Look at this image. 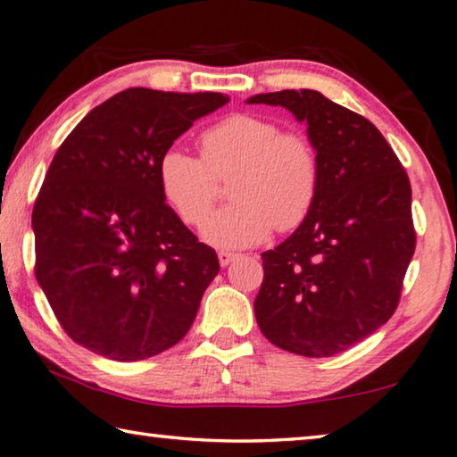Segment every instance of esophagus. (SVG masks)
I'll use <instances>...</instances> for the list:
<instances>
[{"mask_svg": "<svg viewBox=\"0 0 457 457\" xmlns=\"http://www.w3.org/2000/svg\"><path fill=\"white\" fill-rule=\"evenodd\" d=\"M218 258H220V264H221L223 268H226V266H229L231 262H234V260L237 258V253H234V252H220Z\"/></svg>", "mask_w": 457, "mask_h": 457, "instance_id": "34e87169", "label": "esophagus"}]
</instances>
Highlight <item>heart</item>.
I'll list each match as a JSON object with an SVG mask.
<instances>
[{"label": "heart", "mask_w": 457, "mask_h": 457, "mask_svg": "<svg viewBox=\"0 0 457 457\" xmlns=\"http://www.w3.org/2000/svg\"><path fill=\"white\" fill-rule=\"evenodd\" d=\"M204 159L179 146L159 159L157 175L167 204L187 226L206 218L231 172L229 206L204 223L207 244L226 250L250 247L278 231H292L311 215L320 191V157L303 133L282 130L274 119L231 114L201 137Z\"/></svg>", "instance_id": "obj_1"}]
</instances>
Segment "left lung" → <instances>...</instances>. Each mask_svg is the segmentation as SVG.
Instances as JSON below:
<instances>
[{"label": "left lung", "instance_id": "obj_1", "mask_svg": "<svg viewBox=\"0 0 457 457\" xmlns=\"http://www.w3.org/2000/svg\"><path fill=\"white\" fill-rule=\"evenodd\" d=\"M247 104L284 106L306 122L322 169L311 215L262 253L258 327L284 351L332 357L373 335L399 304L415 252L409 177L373 122L320 92H268Z\"/></svg>", "mask_w": 457, "mask_h": 457}]
</instances>
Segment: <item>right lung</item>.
Instances as JSON below:
<instances>
[{"instance_id": "obj_1", "label": "right lung", "mask_w": 457, "mask_h": 457, "mask_svg": "<svg viewBox=\"0 0 457 457\" xmlns=\"http://www.w3.org/2000/svg\"><path fill=\"white\" fill-rule=\"evenodd\" d=\"M228 100L122 90L54 154L32 213L36 278L74 343L129 362L187 335L220 262L165 204L157 167L175 138Z\"/></svg>"}]
</instances>
